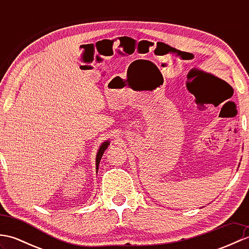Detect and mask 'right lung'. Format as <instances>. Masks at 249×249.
Wrapping results in <instances>:
<instances>
[{
	"mask_svg": "<svg viewBox=\"0 0 249 249\" xmlns=\"http://www.w3.org/2000/svg\"><path fill=\"white\" fill-rule=\"evenodd\" d=\"M108 145H109V142L106 141V142H104V143L102 144V146L99 147L98 153H97V157H96V167H97V170H98L99 161H100V160H102V156H103V154H104V152L106 151V149H107Z\"/></svg>",
	"mask_w": 249,
	"mask_h": 249,
	"instance_id": "obj_1",
	"label": "right lung"
}]
</instances>
